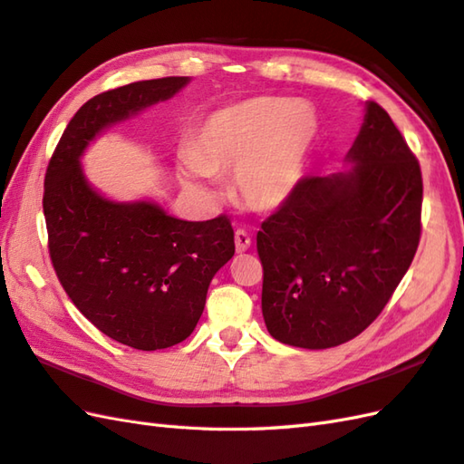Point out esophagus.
Masks as SVG:
<instances>
[{
  "label": "esophagus",
  "mask_w": 464,
  "mask_h": 464,
  "mask_svg": "<svg viewBox=\"0 0 464 464\" xmlns=\"http://www.w3.org/2000/svg\"><path fill=\"white\" fill-rule=\"evenodd\" d=\"M235 248L237 253H246L251 248V237H248L246 231L237 229L235 231Z\"/></svg>",
  "instance_id": "1"
}]
</instances>
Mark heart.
<instances>
[{
  "mask_svg": "<svg viewBox=\"0 0 464 464\" xmlns=\"http://www.w3.org/2000/svg\"><path fill=\"white\" fill-rule=\"evenodd\" d=\"M319 133L314 105L260 96L209 113L180 159L189 192L213 198L211 176L233 170L231 189L241 206L270 213L298 189Z\"/></svg>",
  "mask_w": 464,
  "mask_h": 464,
  "instance_id": "obj_1",
  "label": "heart"
}]
</instances>
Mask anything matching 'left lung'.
Listing matches in <instances>:
<instances>
[{
  "label": "left lung",
  "instance_id": "1",
  "mask_svg": "<svg viewBox=\"0 0 464 464\" xmlns=\"http://www.w3.org/2000/svg\"><path fill=\"white\" fill-rule=\"evenodd\" d=\"M347 170L304 178L256 235L263 317L284 345L329 349L371 325L421 233V170L390 115L364 103Z\"/></svg>",
  "mask_w": 464,
  "mask_h": 464
}]
</instances>
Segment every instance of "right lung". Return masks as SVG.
I'll return each mask as SVG.
<instances>
[{
	"instance_id": "right-lung-1",
	"label": "right lung",
	"mask_w": 464,
	"mask_h": 464,
	"mask_svg": "<svg viewBox=\"0 0 464 464\" xmlns=\"http://www.w3.org/2000/svg\"><path fill=\"white\" fill-rule=\"evenodd\" d=\"M188 84V76L142 80L92 98L70 119L44 176L58 280L102 334L139 351L172 347L192 334L211 278L235 255L231 223L178 219L152 199H111L90 184L82 157L105 129Z\"/></svg>"
}]
</instances>
